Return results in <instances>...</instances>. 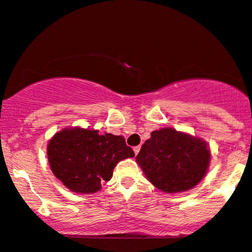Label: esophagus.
Here are the masks:
<instances>
[{
  "instance_id": "esophagus-1",
  "label": "esophagus",
  "mask_w": 252,
  "mask_h": 252,
  "mask_svg": "<svg viewBox=\"0 0 252 252\" xmlns=\"http://www.w3.org/2000/svg\"><path fill=\"white\" fill-rule=\"evenodd\" d=\"M140 149H141L140 146H136V147H134V153L137 154L140 152Z\"/></svg>"
}]
</instances>
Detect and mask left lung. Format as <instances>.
I'll use <instances>...</instances> for the list:
<instances>
[{"mask_svg":"<svg viewBox=\"0 0 252 252\" xmlns=\"http://www.w3.org/2000/svg\"><path fill=\"white\" fill-rule=\"evenodd\" d=\"M136 161L154 187L175 193L200 183L208 170L211 151L202 139L162 128L152 132Z\"/></svg>","mask_w":252,"mask_h":252,"instance_id":"left-lung-1","label":"left lung"}]
</instances>
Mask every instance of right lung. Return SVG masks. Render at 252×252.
<instances>
[{"mask_svg":"<svg viewBox=\"0 0 252 252\" xmlns=\"http://www.w3.org/2000/svg\"><path fill=\"white\" fill-rule=\"evenodd\" d=\"M134 156L123 136L79 126L63 129L48 143L51 171L64 187L79 193L99 191L111 179L116 165Z\"/></svg>","mask_w":252,"mask_h":252,"instance_id":"add662e5","label":"right lung"}]
</instances>
